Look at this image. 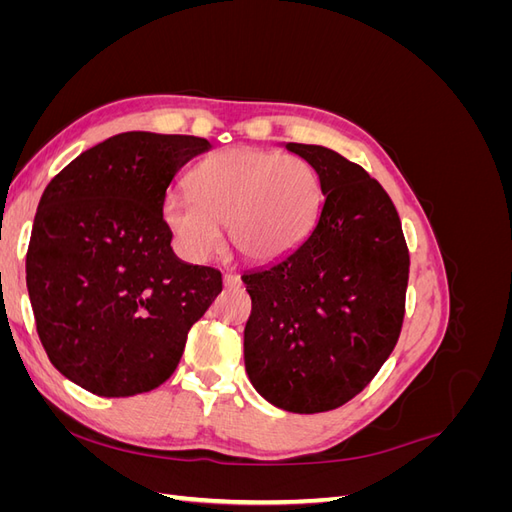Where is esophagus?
<instances>
[{
  "instance_id": "1",
  "label": "esophagus",
  "mask_w": 512,
  "mask_h": 512,
  "mask_svg": "<svg viewBox=\"0 0 512 512\" xmlns=\"http://www.w3.org/2000/svg\"><path fill=\"white\" fill-rule=\"evenodd\" d=\"M222 282H224V288H239L241 286L239 275H235V273H224Z\"/></svg>"
}]
</instances>
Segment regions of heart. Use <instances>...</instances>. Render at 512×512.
Here are the masks:
<instances>
[{
    "instance_id": "obj_1",
    "label": "heart",
    "mask_w": 512,
    "mask_h": 512,
    "mask_svg": "<svg viewBox=\"0 0 512 512\" xmlns=\"http://www.w3.org/2000/svg\"><path fill=\"white\" fill-rule=\"evenodd\" d=\"M190 190L164 194L162 222L177 252L192 262L222 250V226L247 260L282 258L309 235L320 209V181L312 166L250 147L224 149L198 162Z\"/></svg>"
}]
</instances>
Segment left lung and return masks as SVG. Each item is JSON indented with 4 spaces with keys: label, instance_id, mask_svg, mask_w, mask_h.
<instances>
[{
    "label": "left lung",
    "instance_id": "1",
    "mask_svg": "<svg viewBox=\"0 0 512 512\" xmlns=\"http://www.w3.org/2000/svg\"><path fill=\"white\" fill-rule=\"evenodd\" d=\"M316 170L318 220L294 250L241 275L245 371L275 408L316 414L363 391L404 322L410 256L382 185L337 151L284 143Z\"/></svg>",
    "mask_w": 512,
    "mask_h": 512
}]
</instances>
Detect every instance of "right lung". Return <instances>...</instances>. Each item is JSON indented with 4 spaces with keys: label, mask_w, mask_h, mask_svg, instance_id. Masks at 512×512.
<instances>
[{
    "label": "right lung",
    "mask_w": 512,
    "mask_h": 512,
    "mask_svg": "<svg viewBox=\"0 0 512 512\" xmlns=\"http://www.w3.org/2000/svg\"><path fill=\"white\" fill-rule=\"evenodd\" d=\"M207 138L123 132L46 185L25 260L40 342L59 374L100 397L173 374L192 324L222 290L170 247L162 198Z\"/></svg>",
    "instance_id": "add662e5"
}]
</instances>
